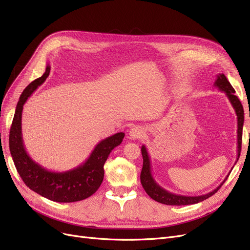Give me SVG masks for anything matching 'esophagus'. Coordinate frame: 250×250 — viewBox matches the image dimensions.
Instances as JSON below:
<instances>
[{
  "label": "esophagus",
  "mask_w": 250,
  "mask_h": 250,
  "mask_svg": "<svg viewBox=\"0 0 250 250\" xmlns=\"http://www.w3.org/2000/svg\"><path fill=\"white\" fill-rule=\"evenodd\" d=\"M144 134H145V129L142 126H134L129 131V138L131 140H137L141 139Z\"/></svg>",
  "instance_id": "34e87169"
}]
</instances>
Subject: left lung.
Segmentation results:
<instances>
[{"instance_id": "1", "label": "left lung", "mask_w": 250, "mask_h": 250, "mask_svg": "<svg viewBox=\"0 0 250 250\" xmlns=\"http://www.w3.org/2000/svg\"><path fill=\"white\" fill-rule=\"evenodd\" d=\"M214 86L217 87L219 90H222V92L225 93L226 97L229 98L230 104L232 105L234 111H236L237 119H238L237 120L238 121V130H237V133H238L237 151H238V153H237V161H236V163H237L239 157H240L241 147H242L241 145H242V132H243V124H244V109L239 100V98L234 95L233 87L231 86L228 78L225 77L224 74L217 75ZM141 151H142V155H143V168H142V172H141V184L144 188V190L146 191V193L153 200L160 202V203L167 204V206H188V204H195V203H198V202H201L203 200L208 199V197H210V196H213L219 190V188L222 187V185L225 183V180L228 179L229 175L231 172V171H229L228 176L224 178V180L215 188V190H213L208 194L200 195V196L177 195V194H174L167 190H165L163 187H161L156 183L155 179L153 178L152 172H151V162H150V157H149L148 151H147V148L145 145L142 146ZM236 163H234V165H236ZM231 170H232V168H231Z\"/></svg>"}]
</instances>
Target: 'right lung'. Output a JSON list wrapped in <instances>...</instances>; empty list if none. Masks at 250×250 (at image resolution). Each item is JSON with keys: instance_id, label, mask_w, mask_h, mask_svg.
<instances>
[{"instance_id": "1", "label": "right lung", "mask_w": 250, "mask_h": 250, "mask_svg": "<svg viewBox=\"0 0 250 250\" xmlns=\"http://www.w3.org/2000/svg\"><path fill=\"white\" fill-rule=\"evenodd\" d=\"M49 74L48 64L42 76L30 83L20 97L9 133L10 153L20 176L32 191L56 202L80 201L92 196L101 186L104 164L111 151L122 143L125 133L118 132L98 143L84 163L69 171L53 172L33 161L22 141L21 112L28 98L46 81Z\"/></svg>"}]
</instances>
